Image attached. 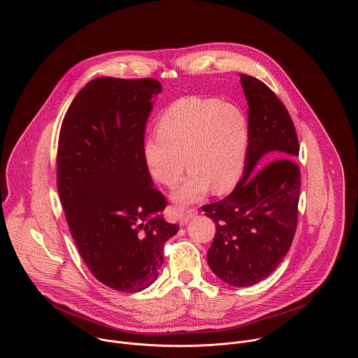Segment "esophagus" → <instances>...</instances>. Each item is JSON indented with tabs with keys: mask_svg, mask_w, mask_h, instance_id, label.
Masks as SVG:
<instances>
[{
	"mask_svg": "<svg viewBox=\"0 0 358 358\" xmlns=\"http://www.w3.org/2000/svg\"><path fill=\"white\" fill-rule=\"evenodd\" d=\"M197 215V210L196 209H187V210H183L180 215H179V217H178V220H179V224L180 226H185V224H187L189 223V220L193 217V216H196Z\"/></svg>",
	"mask_w": 358,
	"mask_h": 358,
	"instance_id": "esophagus-1",
	"label": "esophagus"
}]
</instances>
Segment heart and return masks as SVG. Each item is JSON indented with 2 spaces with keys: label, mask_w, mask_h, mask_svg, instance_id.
<instances>
[{
  "label": "heart",
  "mask_w": 358,
  "mask_h": 358,
  "mask_svg": "<svg viewBox=\"0 0 358 358\" xmlns=\"http://www.w3.org/2000/svg\"><path fill=\"white\" fill-rule=\"evenodd\" d=\"M250 120L234 103L213 98H185L161 115L157 134L143 142V159L154 180L175 186L190 168L183 183L172 193L182 208L215 193L231 190L241 179L250 149Z\"/></svg>",
  "instance_id": "b5f03b06"
}]
</instances>
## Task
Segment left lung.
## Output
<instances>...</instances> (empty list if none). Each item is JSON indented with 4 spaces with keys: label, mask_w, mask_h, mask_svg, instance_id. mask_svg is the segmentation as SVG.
<instances>
[{
    "label": "left lung",
    "mask_w": 358,
    "mask_h": 358,
    "mask_svg": "<svg viewBox=\"0 0 358 358\" xmlns=\"http://www.w3.org/2000/svg\"><path fill=\"white\" fill-rule=\"evenodd\" d=\"M240 77L250 107L247 165L236 189L203 210L216 224L206 255L210 270L230 285L250 287L270 275L292 244L301 171L288 110L266 84L247 74Z\"/></svg>",
    "instance_id": "obj_1"
}]
</instances>
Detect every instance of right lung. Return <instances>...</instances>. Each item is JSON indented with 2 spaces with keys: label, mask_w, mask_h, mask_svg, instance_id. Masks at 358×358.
I'll use <instances>...</instances> for the list:
<instances>
[{
  "label": "right lung",
  "mask_w": 358,
  "mask_h": 358,
  "mask_svg": "<svg viewBox=\"0 0 358 358\" xmlns=\"http://www.w3.org/2000/svg\"><path fill=\"white\" fill-rule=\"evenodd\" d=\"M154 78L102 77L70 104L57 145V192L76 247L106 287L139 292L164 263L162 248L179 230L161 212L165 197L143 159Z\"/></svg>",
  "instance_id": "1"
}]
</instances>
